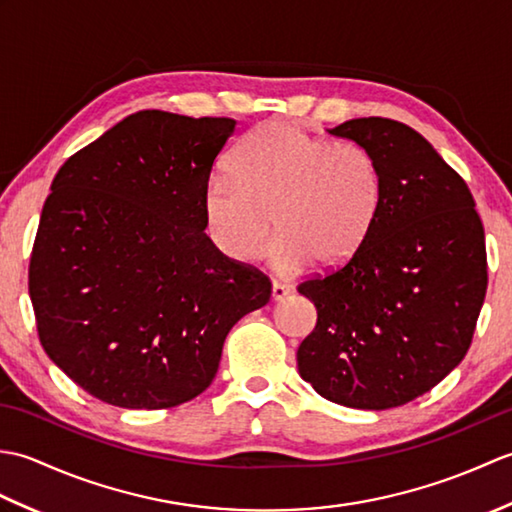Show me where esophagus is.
Instances as JSON below:
<instances>
[{"label":"esophagus","mask_w":512,"mask_h":512,"mask_svg":"<svg viewBox=\"0 0 512 512\" xmlns=\"http://www.w3.org/2000/svg\"><path fill=\"white\" fill-rule=\"evenodd\" d=\"M292 292V286L290 284H281V281H273V299L275 301H281L286 299Z\"/></svg>","instance_id":"esophagus-1"}]
</instances>
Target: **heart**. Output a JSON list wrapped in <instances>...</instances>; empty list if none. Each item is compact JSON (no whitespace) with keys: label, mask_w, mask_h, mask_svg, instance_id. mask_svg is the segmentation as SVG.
I'll return each mask as SVG.
<instances>
[{"label":"heart","mask_w":512,"mask_h":512,"mask_svg":"<svg viewBox=\"0 0 512 512\" xmlns=\"http://www.w3.org/2000/svg\"><path fill=\"white\" fill-rule=\"evenodd\" d=\"M231 176L204 187V228L213 246L233 262H253L273 235V259L295 270L310 259L323 270L341 268L372 228L383 173L372 151L334 143L284 121L255 127L239 143Z\"/></svg>","instance_id":"1"}]
</instances>
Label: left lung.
Masks as SVG:
<instances>
[{
    "mask_svg": "<svg viewBox=\"0 0 512 512\" xmlns=\"http://www.w3.org/2000/svg\"><path fill=\"white\" fill-rule=\"evenodd\" d=\"M330 134L372 151L383 200L350 262L297 286L317 308L299 374L336 405L400 407L469 352L488 286L484 226L460 173L416 129L369 116Z\"/></svg>",
    "mask_w": 512,
    "mask_h": 512,
    "instance_id": "obj_1",
    "label": "left lung"
}]
</instances>
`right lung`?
Wrapping results in <instances>:
<instances>
[{
  "instance_id": "obj_1",
  "label": "right lung",
  "mask_w": 512,
  "mask_h": 512,
  "mask_svg": "<svg viewBox=\"0 0 512 512\" xmlns=\"http://www.w3.org/2000/svg\"><path fill=\"white\" fill-rule=\"evenodd\" d=\"M233 132V118L136 112L52 180L28 268L39 341L107 405L202 394L226 334L270 301L262 270L204 233V187Z\"/></svg>"
}]
</instances>
